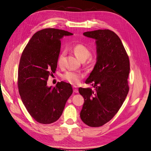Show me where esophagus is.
<instances>
[{
	"label": "esophagus",
	"instance_id": "obj_1",
	"mask_svg": "<svg viewBox=\"0 0 151 151\" xmlns=\"http://www.w3.org/2000/svg\"><path fill=\"white\" fill-rule=\"evenodd\" d=\"M73 91H74V92H76V93H77V92H78V88H77V86H73Z\"/></svg>",
	"mask_w": 151,
	"mask_h": 151
}]
</instances>
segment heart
Returning <instances> with one entry per match:
<instances>
[{
  "label": "heart",
  "instance_id": "heart-1",
  "mask_svg": "<svg viewBox=\"0 0 151 151\" xmlns=\"http://www.w3.org/2000/svg\"><path fill=\"white\" fill-rule=\"evenodd\" d=\"M74 54L75 55L76 57L81 61H84L86 60L91 55V51H90L88 47H87L86 45L83 44V43H76L74 45L71 47ZM65 55L64 52L59 55L57 59V63L59 66H61L63 63V59ZM83 75L82 74L76 72H73V71H67L62 75V78L68 83L71 84H77L80 82L81 79L83 78Z\"/></svg>",
  "mask_w": 151,
  "mask_h": 151
}]
</instances>
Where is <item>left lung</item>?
Listing matches in <instances>:
<instances>
[{
    "mask_svg": "<svg viewBox=\"0 0 151 151\" xmlns=\"http://www.w3.org/2000/svg\"><path fill=\"white\" fill-rule=\"evenodd\" d=\"M96 40V63L85 81L94 87L79 88L84 102L81 118L90 127H100L113 118L127 97L129 59L120 38L109 29L84 32Z\"/></svg>",
    "mask_w": 151,
    "mask_h": 151,
    "instance_id": "left-lung-1",
    "label": "left lung"
}]
</instances>
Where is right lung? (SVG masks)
<instances>
[{"label":"right lung","instance_id":"1","mask_svg":"<svg viewBox=\"0 0 151 151\" xmlns=\"http://www.w3.org/2000/svg\"><path fill=\"white\" fill-rule=\"evenodd\" d=\"M73 34L63 29L46 28L32 37L21 55L18 87L22 101L33 118L49 124L62 115L71 94L70 84L61 81L48 87L49 75L55 72L61 49V39Z\"/></svg>","mask_w":151,"mask_h":151}]
</instances>
